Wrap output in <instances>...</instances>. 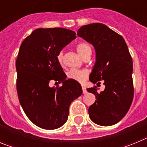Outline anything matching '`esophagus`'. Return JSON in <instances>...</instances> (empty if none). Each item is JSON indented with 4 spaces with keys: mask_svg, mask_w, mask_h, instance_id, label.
I'll return each mask as SVG.
<instances>
[{
    "mask_svg": "<svg viewBox=\"0 0 147 147\" xmlns=\"http://www.w3.org/2000/svg\"><path fill=\"white\" fill-rule=\"evenodd\" d=\"M82 92L84 94L87 93V90H86V88H85V86H82Z\"/></svg>",
    "mask_w": 147,
    "mask_h": 147,
    "instance_id": "obj_1",
    "label": "esophagus"
}]
</instances>
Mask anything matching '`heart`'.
Returning <instances> with one entry per match:
<instances>
[{
  "instance_id": "1",
  "label": "heart",
  "mask_w": 147,
  "mask_h": 147,
  "mask_svg": "<svg viewBox=\"0 0 147 147\" xmlns=\"http://www.w3.org/2000/svg\"><path fill=\"white\" fill-rule=\"evenodd\" d=\"M76 50L78 53L80 54L83 58L85 57L87 54L91 53V48L89 44L85 42H81L78 44L76 46ZM62 52H59L57 55V60L59 62H62ZM67 78L70 80H74L78 82H84L86 80L88 76V72L87 70H77L72 69L67 72Z\"/></svg>"
}]
</instances>
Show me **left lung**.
Returning <instances> with one entry per match:
<instances>
[{
	"mask_svg": "<svg viewBox=\"0 0 147 147\" xmlns=\"http://www.w3.org/2000/svg\"><path fill=\"white\" fill-rule=\"evenodd\" d=\"M77 35L91 44L96 52V62L90 81L105 88L98 93L96 86L87 89L96 96L90 106V120L100 126H112L120 121L128 112L133 99L132 59L124 38L102 23L82 26Z\"/></svg>",
	"mask_w": 147,
	"mask_h": 147,
	"instance_id": "1",
	"label": "left lung"
}]
</instances>
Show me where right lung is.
<instances>
[{
    "mask_svg": "<svg viewBox=\"0 0 147 147\" xmlns=\"http://www.w3.org/2000/svg\"><path fill=\"white\" fill-rule=\"evenodd\" d=\"M76 38V33L66 28H37L20 45L16 60L18 98L27 117L42 129L62 127L71 102L82 93L80 83L66 80L57 60L58 54ZM51 80L63 85L51 88Z\"/></svg>",
    "mask_w": 147,
    "mask_h": 147,
    "instance_id": "obj_1",
    "label": "right lung"
}]
</instances>
